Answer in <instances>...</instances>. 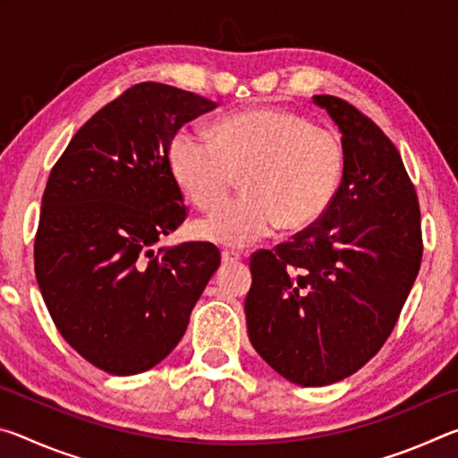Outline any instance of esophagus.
Here are the masks:
<instances>
[{
    "label": "esophagus",
    "instance_id": "1",
    "mask_svg": "<svg viewBox=\"0 0 458 458\" xmlns=\"http://www.w3.org/2000/svg\"><path fill=\"white\" fill-rule=\"evenodd\" d=\"M242 260V254L234 250H222V262L224 265H236V262Z\"/></svg>",
    "mask_w": 458,
    "mask_h": 458
}]
</instances>
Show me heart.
I'll return each mask as SVG.
<instances>
[{
  "mask_svg": "<svg viewBox=\"0 0 458 458\" xmlns=\"http://www.w3.org/2000/svg\"><path fill=\"white\" fill-rule=\"evenodd\" d=\"M177 188L198 206L218 204L240 175L244 196L193 222V234L240 248L283 224L301 230L327 212L344 175L341 139L283 108H252L220 119L210 139L177 129L167 145Z\"/></svg>",
  "mask_w": 458,
  "mask_h": 458,
  "instance_id": "1",
  "label": "heart"
}]
</instances>
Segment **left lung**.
Segmentation results:
<instances>
[{"mask_svg":"<svg viewBox=\"0 0 458 458\" xmlns=\"http://www.w3.org/2000/svg\"><path fill=\"white\" fill-rule=\"evenodd\" d=\"M345 165L319 220L250 259L244 313L259 355L299 386H329L374 358L422 260L420 206L396 147L344 98L315 95Z\"/></svg>","mask_w":458,"mask_h":458,"instance_id":"1","label":"left lung"}]
</instances>
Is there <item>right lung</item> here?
Here are the masks:
<instances>
[{
  "label": "right lung",
  "mask_w": 458,
  "mask_h": 458,
  "mask_svg": "<svg viewBox=\"0 0 458 458\" xmlns=\"http://www.w3.org/2000/svg\"><path fill=\"white\" fill-rule=\"evenodd\" d=\"M216 106L169 84H135L84 123L46 183L38 286L60 335L113 376L172 353L220 267L210 242L153 248L185 220L167 145Z\"/></svg>",
  "instance_id": "add662e5"
}]
</instances>
